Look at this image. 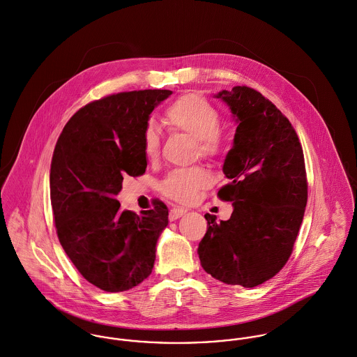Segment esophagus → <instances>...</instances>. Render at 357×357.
I'll use <instances>...</instances> for the list:
<instances>
[{"label":"esophagus","instance_id":"obj_1","mask_svg":"<svg viewBox=\"0 0 357 357\" xmlns=\"http://www.w3.org/2000/svg\"><path fill=\"white\" fill-rule=\"evenodd\" d=\"M188 213V210H185V208H172L171 211H169V215H168V218H169V220H176V219H179L181 216H183V215Z\"/></svg>","mask_w":357,"mask_h":357}]
</instances>
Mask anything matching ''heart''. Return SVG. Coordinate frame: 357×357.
<instances>
[{
  "instance_id": "heart-1",
  "label": "heart",
  "mask_w": 357,
  "mask_h": 357,
  "mask_svg": "<svg viewBox=\"0 0 357 357\" xmlns=\"http://www.w3.org/2000/svg\"><path fill=\"white\" fill-rule=\"evenodd\" d=\"M162 121L169 131L183 132L196 141L197 154L203 158H216L223 150V135L218 130L220 117L214 106L199 93H186L174 100L164 112ZM143 150L147 158L157 157L160 131L150 121L142 134ZM210 183V174L202 167L175 169L160 183V192L175 202L189 203L199 190Z\"/></svg>"
}]
</instances>
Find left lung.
I'll list each match as a JSON object with an SVG mask.
<instances>
[{
    "label": "left lung",
    "mask_w": 357,
    "mask_h": 357,
    "mask_svg": "<svg viewBox=\"0 0 357 357\" xmlns=\"http://www.w3.org/2000/svg\"><path fill=\"white\" fill-rule=\"evenodd\" d=\"M214 98L237 123L222 168L229 183L218 192L233 213L220 222L204 215L197 254L216 280L251 288L279 273L292 252L307 202L303 151L288 119L258 91L234 86Z\"/></svg>",
    "instance_id": "left-lung-1"
}]
</instances>
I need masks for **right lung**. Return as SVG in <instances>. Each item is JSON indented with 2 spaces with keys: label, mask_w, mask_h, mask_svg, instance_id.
Here are the masks:
<instances>
[{
  "label": "right lung",
  "mask_w": 357,
  "mask_h": 357,
  "mask_svg": "<svg viewBox=\"0 0 357 357\" xmlns=\"http://www.w3.org/2000/svg\"><path fill=\"white\" fill-rule=\"evenodd\" d=\"M172 91L120 92L79 109L65 126L51 164V204L59 241L85 280L120 292L151 273L168 208L123 211L116 196L126 175L146 171L142 134L150 113Z\"/></svg>",
  "instance_id": "1"
}]
</instances>
